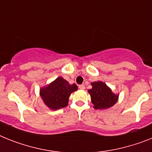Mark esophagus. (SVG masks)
<instances>
[{
  "mask_svg": "<svg viewBox=\"0 0 152 152\" xmlns=\"http://www.w3.org/2000/svg\"><path fill=\"white\" fill-rule=\"evenodd\" d=\"M79 88H80V89H85V85H83V84L79 85Z\"/></svg>",
  "mask_w": 152,
  "mask_h": 152,
  "instance_id": "obj_1",
  "label": "esophagus"
}]
</instances>
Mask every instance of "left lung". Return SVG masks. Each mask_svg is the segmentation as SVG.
Here are the masks:
<instances>
[{
  "mask_svg": "<svg viewBox=\"0 0 152 152\" xmlns=\"http://www.w3.org/2000/svg\"><path fill=\"white\" fill-rule=\"evenodd\" d=\"M92 88L88 92L91 96L92 103L96 109H105L112 107L117 102L118 95L113 93L112 89L104 83L98 81L91 83Z\"/></svg>",
  "mask_w": 152,
  "mask_h": 152,
  "instance_id": "obj_1",
  "label": "left lung"
}]
</instances>
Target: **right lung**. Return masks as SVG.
Returning a JSON list of instances; mask_svg holds the SVG:
<instances>
[{
  "label": "right lung",
  "mask_w": 152,
  "mask_h": 152,
  "mask_svg": "<svg viewBox=\"0 0 152 152\" xmlns=\"http://www.w3.org/2000/svg\"><path fill=\"white\" fill-rule=\"evenodd\" d=\"M76 84H69L63 77H58L39 90V95L45 105L52 110L67 106L71 93L77 90Z\"/></svg>",
  "instance_id": "1"
}]
</instances>
